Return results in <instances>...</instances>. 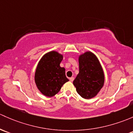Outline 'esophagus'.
Wrapping results in <instances>:
<instances>
[{
  "mask_svg": "<svg viewBox=\"0 0 133 133\" xmlns=\"http://www.w3.org/2000/svg\"><path fill=\"white\" fill-rule=\"evenodd\" d=\"M74 79H75V78H74V77H71V78H69V80H70V82H73V80H74Z\"/></svg>",
  "mask_w": 133,
  "mask_h": 133,
  "instance_id": "obj_1",
  "label": "esophagus"
}]
</instances>
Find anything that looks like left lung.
I'll return each mask as SVG.
<instances>
[{"instance_id":"1","label":"left lung","mask_w":133,"mask_h":133,"mask_svg":"<svg viewBox=\"0 0 133 133\" xmlns=\"http://www.w3.org/2000/svg\"><path fill=\"white\" fill-rule=\"evenodd\" d=\"M79 73L73 81L76 92L83 98L95 97L103 87L104 75L98 58L87 51L79 56Z\"/></svg>"}]
</instances>
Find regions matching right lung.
<instances>
[{
    "mask_svg": "<svg viewBox=\"0 0 133 133\" xmlns=\"http://www.w3.org/2000/svg\"><path fill=\"white\" fill-rule=\"evenodd\" d=\"M63 55L51 51L43 56L35 72V83L44 96L52 97L61 90L69 79L65 76V68L60 66Z\"/></svg>",
    "mask_w": 133,
    "mask_h": 133,
    "instance_id": "1",
    "label": "right lung"
}]
</instances>
